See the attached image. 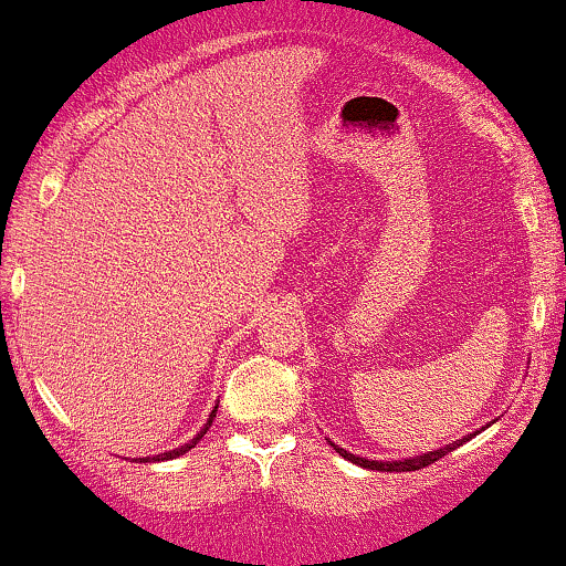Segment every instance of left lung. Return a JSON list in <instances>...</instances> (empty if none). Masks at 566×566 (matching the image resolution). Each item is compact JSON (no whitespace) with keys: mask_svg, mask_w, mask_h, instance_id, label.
Segmentation results:
<instances>
[{"mask_svg":"<svg viewBox=\"0 0 566 566\" xmlns=\"http://www.w3.org/2000/svg\"><path fill=\"white\" fill-rule=\"evenodd\" d=\"M472 438H474V434H467V438L448 442L446 448H438V451H427V453H421V455H408V459H398V461L364 459V455H356V453L345 451V448L335 446V442H332V440H329V446L335 448V451H337L339 455H343V459H348V461H353V464H358V467H364V469H377V472H417V469H424V467L434 464V461L442 459V455L455 451V448L464 446V442L472 440Z\"/></svg>","mask_w":566,"mask_h":566,"instance_id":"left-lung-1","label":"left lung"}]
</instances>
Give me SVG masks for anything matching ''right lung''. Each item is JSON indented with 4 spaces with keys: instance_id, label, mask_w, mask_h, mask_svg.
<instances>
[{
    "instance_id": "right-lung-1",
    "label": "right lung",
    "mask_w": 566,
    "mask_h": 566,
    "mask_svg": "<svg viewBox=\"0 0 566 566\" xmlns=\"http://www.w3.org/2000/svg\"><path fill=\"white\" fill-rule=\"evenodd\" d=\"M216 408H218V406H216ZM216 408H213V411H210V417H208V421H206V427H202V430L197 432L192 440H189V442H184L181 448H174V451H166V453H158V455H142V459H136V461H139V464H149V461H168V459H179V455H184V453H187V451H192V448L197 446V442L202 440V434H206V432L210 430V424H213Z\"/></svg>"
}]
</instances>
